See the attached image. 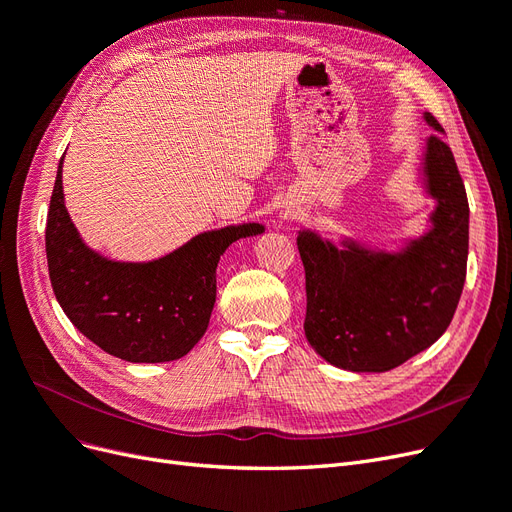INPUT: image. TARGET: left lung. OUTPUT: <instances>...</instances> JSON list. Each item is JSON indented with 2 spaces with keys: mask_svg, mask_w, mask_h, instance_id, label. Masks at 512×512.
<instances>
[{
  "mask_svg": "<svg viewBox=\"0 0 512 512\" xmlns=\"http://www.w3.org/2000/svg\"><path fill=\"white\" fill-rule=\"evenodd\" d=\"M424 151V185L437 200L430 230L401 253L371 251L354 240L344 249L316 232L297 236L306 270L310 346L327 363L356 373H382L432 346L456 314L466 280L468 198L443 128Z\"/></svg>",
  "mask_w": 512,
  "mask_h": 512,
  "instance_id": "left-lung-1",
  "label": "left lung"
}]
</instances>
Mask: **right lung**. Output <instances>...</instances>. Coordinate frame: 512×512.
Segmentation results:
<instances>
[{
  "instance_id": "obj_1",
  "label": "right lung",
  "mask_w": 512,
  "mask_h": 512,
  "mask_svg": "<svg viewBox=\"0 0 512 512\" xmlns=\"http://www.w3.org/2000/svg\"><path fill=\"white\" fill-rule=\"evenodd\" d=\"M65 158V156H63ZM63 158L46 221L52 291L80 333L128 363L177 361L204 335L217 297V263L259 223L204 232L147 263L111 261L82 242L63 194Z\"/></svg>"
}]
</instances>
